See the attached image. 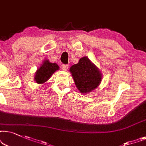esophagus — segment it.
I'll return each instance as SVG.
<instances>
[{
  "instance_id": "1",
  "label": "esophagus",
  "mask_w": 146,
  "mask_h": 146,
  "mask_svg": "<svg viewBox=\"0 0 146 146\" xmlns=\"http://www.w3.org/2000/svg\"><path fill=\"white\" fill-rule=\"evenodd\" d=\"M68 66L67 65H62V69H63V71H67V70L68 69Z\"/></svg>"
}]
</instances>
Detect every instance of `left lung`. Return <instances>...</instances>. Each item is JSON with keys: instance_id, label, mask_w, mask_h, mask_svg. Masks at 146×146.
Masks as SVG:
<instances>
[{"instance_id": "obj_1", "label": "left lung", "mask_w": 146, "mask_h": 146, "mask_svg": "<svg viewBox=\"0 0 146 146\" xmlns=\"http://www.w3.org/2000/svg\"><path fill=\"white\" fill-rule=\"evenodd\" d=\"M70 72L77 89L83 93L94 90L102 80V73L86 57L81 58L78 63L71 66Z\"/></svg>"}]
</instances>
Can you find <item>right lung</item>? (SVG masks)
<instances>
[{
  "label": "right lung",
  "mask_w": 146,
  "mask_h": 146,
  "mask_svg": "<svg viewBox=\"0 0 146 146\" xmlns=\"http://www.w3.org/2000/svg\"><path fill=\"white\" fill-rule=\"evenodd\" d=\"M58 69L59 66L57 64L50 63L48 60H46L36 71L35 80L37 83L46 82L53 74V73H55Z\"/></svg>",
  "instance_id": "add662e5"
}]
</instances>
